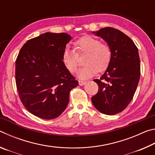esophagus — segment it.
Segmentation results:
<instances>
[{
  "label": "esophagus",
  "instance_id": "1",
  "mask_svg": "<svg viewBox=\"0 0 155 155\" xmlns=\"http://www.w3.org/2000/svg\"><path fill=\"white\" fill-rule=\"evenodd\" d=\"M86 83V81H78V84H79V85L82 86L84 85Z\"/></svg>",
  "mask_w": 155,
  "mask_h": 155
}]
</instances>
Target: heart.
Wrapping results in <instances>:
<instances>
[{"mask_svg": "<svg viewBox=\"0 0 155 155\" xmlns=\"http://www.w3.org/2000/svg\"><path fill=\"white\" fill-rule=\"evenodd\" d=\"M74 48L64 49L62 60L65 67L71 73L77 72L80 65L78 55L87 53L85 65L81 68L78 74L81 79H86L95 75L98 72L107 70L111 60V48L108 44L101 43L98 39L86 35L74 42Z\"/></svg>", "mask_w": 155, "mask_h": 155, "instance_id": "b5f03b06", "label": "heart"}]
</instances>
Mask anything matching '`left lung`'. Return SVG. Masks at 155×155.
I'll return each instance as SVG.
<instances>
[{"mask_svg": "<svg viewBox=\"0 0 155 155\" xmlns=\"http://www.w3.org/2000/svg\"><path fill=\"white\" fill-rule=\"evenodd\" d=\"M107 41L112 56L100 79H94L98 91L91 98L96 109L106 115H115L127 108L134 96L140 77L138 49L129 37L112 27L93 32Z\"/></svg>", "mask_w": 155, "mask_h": 155, "instance_id": "1", "label": "left lung"}]
</instances>
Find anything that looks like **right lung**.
<instances>
[{
  "label": "right lung",
  "mask_w": 155,
  "mask_h": 155,
  "mask_svg": "<svg viewBox=\"0 0 155 155\" xmlns=\"http://www.w3.org/2000/svg\"><path fill=\"white\" fill-rule=\"evenodd\" d=\"M67 33H45L28 40L15 61V83L28 111L42 119L59 117L69 103L70 92L78 82L62 60Z\"/></svg>",
  "instance_id": "1"
}]
</instances>
